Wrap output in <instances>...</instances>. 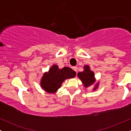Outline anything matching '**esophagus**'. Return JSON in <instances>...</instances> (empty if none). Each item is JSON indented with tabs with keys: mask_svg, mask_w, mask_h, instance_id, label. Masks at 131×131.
<instances>
[{
	"mask_svg": "<svg viewBox=\"0 0 131 131\" xmlns=\"http://www.w3.org/2000/svg\"><path fill=\"white\" fill-rule=\"evenodd\" d=\"M73 70L74 71L77 72V71H78V68H77V67H73Z\"/></svg>",
	"mask_w": 131,
	"mask_h": 131,
	"instance_id": "esophagus-1",
	"label": "esophagus"
}]
</instances>
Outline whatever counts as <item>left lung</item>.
Masks as SVG:
<instances>
[{"label":"left lung","mask_w":131,"mask_h":131,"mask_svg":"<svg viewBox=\"0 0 131 131\" xmlns=\"http://www.w3.org/2000/svg\"><path fill=\"white\" fill-rule=\"evenodd\" d=\"M84 68V70L83 71L79 72L78 73V76L82 81L84 86L85 88H88V87L91 86L95 82V78L94 73L90 70L89 66L85 65ZM98 86L99 84H97L93 90L94 91L95 90L98 88Z\"/></svg>","instance_id":"obj_1"}]
</instances>
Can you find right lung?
<instances>
[{"instance_id": "obj_1", "label": "right lung", "mask_w": 131, "mask_h": 131, "mask_svg": "<svg viewBox=\"0 0 131 131\" xmlns=\"http://www.w3.org/2000/svg\"><path fill=\"white\" fill-rule=\"evenodd\" d=\"M76 74V72L70 68L59 69L58 66L53 64L49 71L43 74L40 81V86L47 92L55 93L64 80L74 78Z\"/></svg>"}]
</instances>
